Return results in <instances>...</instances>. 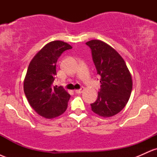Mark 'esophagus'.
<instances>
[{
    "mask_svg": "<svg viewBox=\"0 0 157 157\" xmlns=\"http://www.w3.org/2000/svg\"><path fill=\"white\" fill-rule=\"evenodd\" d=\"M84 90V88H80V89H77V90H75V93L77 94H81L83 91Z\"/></svg>",
    "mask_w": 157,
    "mask_h": 157,
    "instance_id": "obj_1",
    "label": "esophagus"
}]
</instances>
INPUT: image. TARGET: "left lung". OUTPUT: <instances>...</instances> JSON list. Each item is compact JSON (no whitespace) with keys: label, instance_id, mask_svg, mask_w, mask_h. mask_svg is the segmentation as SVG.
I'll return each instance as SVG.
<instances>
[{"label":"left lung","instance_id":"left-lung-1","mask_svg":"<svg viewBox=\"0 0 157 157\" xmlns=\"http://www.w3.org/2000/svg\"><path fill=\"white\" fill-rule=\"evenodd\" d=\"M91 48L100 89L91 110L99 116L109 117L124 109L132 91V79L122 57L112 47L99 40L86 43Z\"/></svg>","mask_w":157,"mask_h":157}]
</instances>
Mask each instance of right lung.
I'll use <instances>...</instances> for the list:
<instances>
[{
    "label": "right lung",
    "instance_id": "obj_1",
    "mask_svg": "<svg viewBox=\"0 0 157 157\" xmlns=\"http://www.w3.org/2000/svg\"><path fill=\"white\" fill-rule=\"evenodd\" d=\"M72 48L69 44L55 40L46 44L32 59L23 83L30 105L40 116L57 117L66 111L70 94L63 86H54L57 60L65 51Z\"/></svg>",
    "mask_w": 157,
    "mask_h": 157
}]
</instances>
